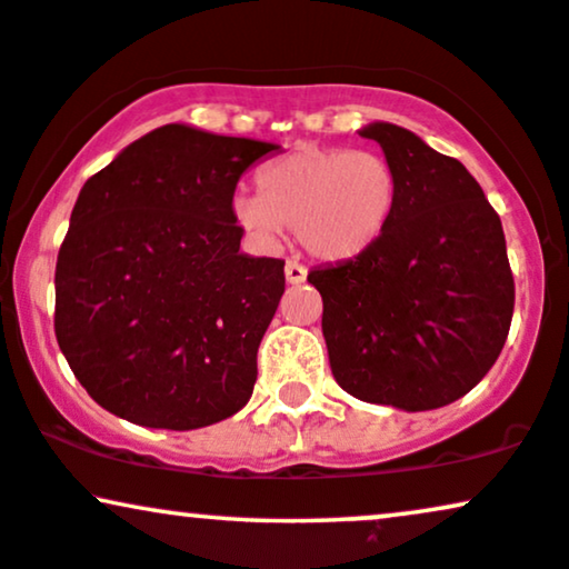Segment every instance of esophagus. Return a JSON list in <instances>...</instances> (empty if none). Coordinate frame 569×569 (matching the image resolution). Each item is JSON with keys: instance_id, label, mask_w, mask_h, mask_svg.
<instances>
[{"instance_id": "obj_1", "label": "esophagus", "mask_w": 569, "mask_h": 569, "mask_svg": "<svg viewBox=\"0 0 569 569\" xmlns=\"http://www.w3.org/2000/svg\"><path fill=\"white\" fill-rule=\"evenodd\" d=\"M305 278H307V268L305 264H299L297 260H289L286 262V280H289V283H305Z\"/></svg>"}]
</instances>
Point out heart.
Returning <instances> with one entry per match:
<instances>
[{"label":"heart","mask_w":569,"mask_h":569,"mask_svg":"<svg viewBox=\"0 0 569 569\" xmlns=\"http://www.w3.org/2000/svg\"><path fill=\"white\" fill-rule=\"evenodd\" d=\"M260 186L233 197L243 231L276 243L293 226L301 247L326 262L355 260L370 249L397 201L393 168L365 149L307 143L270 162Z\"/></svg>","instance_id":"b5f03b06"}]
</instances>
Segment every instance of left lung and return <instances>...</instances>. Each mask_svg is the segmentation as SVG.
Listing matches in <instances>:
<instances>
[{"label": "left lung", "instance_id": "left-lung-1", "mask_svg": "<svg viewBox=\"0 0 569 569\" xmlns=\"http://www.w3.org/2000/svg\"><path fill=\"white\" fill-rule=\"evenodd\" d=\"M359 136L383 149L397 201L355 260L315 268L336 383L351 397L426 412L472 391L505 349L515 280L499 214L455 157L393 123Z\"/></svg>", "mask_w": 569, "mask_h": 569}]
</instances>
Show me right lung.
Segmentation results:
<instances>
[{"instance_id": "right-lung-1", "label": "right lung", "mask_w": 569, "mask_h": 569, "mask_svg": "<svg viewBox=\"0 0 569 569\" xmlns=\"http://www.w3.org/2000/svg\"><path fill=\"white\" fill-rule=\"evenodd\" d=\"M278 143L170 123L83 183L54 272V333L107 412L193 430L247 405L283 260L241 249L233 193Z\"/></svg>"}]
</instances>
